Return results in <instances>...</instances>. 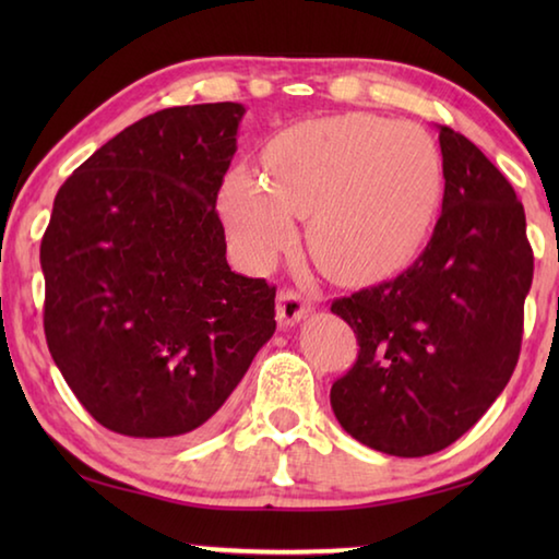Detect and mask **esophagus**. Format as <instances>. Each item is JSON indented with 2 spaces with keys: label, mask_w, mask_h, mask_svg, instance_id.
Here are the masks:
<instances>
[{
  "label": "esophagus",
  "mask_w": 559,
  "mask_h": 559,
  "mask_svg": "<svg viewBox=\"0 0 559 559\" xmlns=\"http://www.w3.org/2000/svg\"><path fill=\"white\" fill-rule=\"evenodd\" d=\"M310 313V300L300 296L298 290H281L278 296V323L283 328L296 325L302 316Z\"/></svg>",
  "instance_id": "1"
}]
</instances>
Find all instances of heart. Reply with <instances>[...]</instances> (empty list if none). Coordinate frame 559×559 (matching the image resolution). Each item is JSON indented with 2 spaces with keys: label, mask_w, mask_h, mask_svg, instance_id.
Segmentation results:
<instances>
[{
  "label": "heart",
  "mask_w": 559,
  "mask_h": 559,
  "mask_svg": "<svg viewBox=\"0 0 559 559\" xmlns=\"http://www.w3.org/2000/svg\"><path fill=\"white\" fill-rule=\"evenodd\" d=\"M263 177L236 167L219 194L222 219L241 257L266 266L296 241L340 281L404 269L427 241L443 192L441 153L427 132L367 112L308 120L263 147Z\"/></svg>",
  "instance_id": "b5f03b06"
}]
</instances>
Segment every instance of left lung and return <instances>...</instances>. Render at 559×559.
Listing matches in <instances>:
<instances>
[{
  "label": "left lung",
  "mask_w": 559,
  "mask_h": 559,
  "mask_svg": "<svg viewBox=\"0 0 559 559\" xmlns=\"http://www.w3.org/2000/svg\"><path fill=\"white\" fill-rule=\"evenodd\" d=\"M443 202L433 234L392 281L335 298L359 353L330 390L349 437L390 456H429L506 390L533 283L525 210L480 150L439 126Z\"/></svg>",
  "instance_id": "left-lung-1"
}]
</instances>
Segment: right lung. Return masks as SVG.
<instances>
[{"instance_id":"1","label":"right lung","mask_w":559,"mask_h":559,"mask_svg":"<svg viewBox=\"0 0 559 559\" xmlns=\"http://www.w3.org/2000/svg\"><path fill=\"white\" fill-rule=\"evenodd\" d=\"M241 103L157 110L61 185L41 239L46 345L103 427L210 429L276 330V286L226 263L216 194Z\"/></svg>"}]
</instances>
